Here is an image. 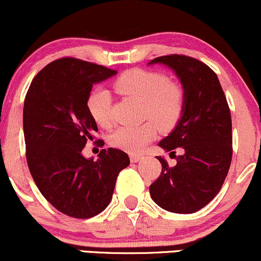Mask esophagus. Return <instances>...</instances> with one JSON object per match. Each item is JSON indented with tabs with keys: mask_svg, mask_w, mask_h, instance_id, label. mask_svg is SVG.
Returning a JSON list of instances; mask_svg holds the SVG:
<instances>
[{
	"mask_svg": "<svg viewBox=\"0 0 261 261\" xmlns=\"http://www.w3.org/2000/svg\"><path fill=\"white\" fill-rule=\"evenodd\" d=\"M141 159H142L141 155H136V154H131L130 155L131 163H138V161H140Z\"/></svg>",
	"mask_w": 261,
	"mask_h": 261,
	"instance_id": "esophagus-1",
	"label": "esophagus"
}]
</instances>
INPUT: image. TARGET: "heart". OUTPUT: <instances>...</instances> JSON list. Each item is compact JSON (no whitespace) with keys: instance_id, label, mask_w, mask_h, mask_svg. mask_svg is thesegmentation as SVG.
<instances>
[{"instance_id":"1","label":"heart","mask_w":261,"mask_h":261,"mask_svg":"<svg viewBox=\"0 0 261 261\" xmlns=\"http://www.w3.org/2000/svg\"><path fill=\"white\" fill-rule=\"evenodd\" d=\"M113 88L120 95L143 102L144 117L149 118L160 130L173 128L182 117L183 89L169 82L166 75L159 72L142 68L128 70L115 79ZM111 108L110 92L105 89H96L91 92L88 98V110L98 126H110ZM153 124L148 121L142 125L118 127L112 134L111 144L128 153H140L156 135V127Z\"/></svg>"}]
</instances>
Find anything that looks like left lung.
<instances>
[{
    "label": "left lung",
    "instance_id": "8db88e82",
    "mask_svg": "<svg viewBox=\"0 0 261 261\" xmlns=\"http://www.w3.org/2000/svg\"><path fill=\"white\" fill-rule=\"evenodd\" d=\"M171 68L184 91L180 119L169 136L159 142L174 153L177 164L161 163L160 177L149 187L151 199L161 208L189 214L210 203L219 193L232 158L231 115L217 74L207 65L186 55H166L151 60Z\"/></svg>",
    "mask_w": 261,
    "mask_h": 261
}]
</instances>
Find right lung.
Masks as SVG:
<instances>
[{"label":"right lung","instance_id":"1","mask_svg":"<svg viewBox=\"0 0 261 261\" xmlns=\"http://www.w3.org/2000/svg\"><path fill=\"white\" fill-rule=\"evenodd\" d=\"M117 74L105 66L59 59L38 72L24 102L26 160L36 186L58 211L91 218L110 204L118 174L130 159L123 150L83 156L97 125L88 110L92 85Z\"/></svg>","mask_w":261,"mask_h":261}]
</instances>
